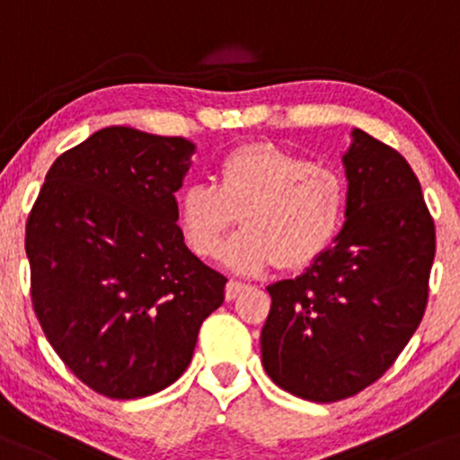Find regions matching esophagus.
<instances>
[{
  "instance_id": "34e87169",
  "label": "esophagus",
  "mask_w": 460,
  "mask_h": 460,
  "mask_svg": "<svg viewBox=\"0 0 460 460\" xmlns=\"http://www.w3.org/2000/svg\"><path fill=\"white\" fill-rule=\"evenodd\" d=\"M245 288V285L243 282H236V280H230L228 285H226V299H228V302H232V299H234L236 296H239L241 291H243Z\"/></svg>"
}]
</instances>
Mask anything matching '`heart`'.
Returning a JSON list of instances; mask_svg holds the SVG:
<instances>
[{"label": "heart", "mask_w": 460, "mask_h": 460, "mask_svg": "<svg viewBox=\"0 0 460 460\" xmlns=\"http://www.w3.org/2000/svg\"><path fill=\"white\" fill-rule=\"evenodd\" d=\"M241 215L245 226L224 252L232 271L313 265L337 239L345 182L337 169L271 143H245L217 164V184H190L178 198V228L199 258H217Z\"/></svg>", "instance_id": "heart-1"}]
</instances>
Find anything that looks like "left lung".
<instances>
[{"label":"left lung","mask_w":460,"mask_h":460,"mask_svg":"<svg viewBox=\"0 0 460 460\" xmlns=\"http://www.w3.org/2000/svg\"><path fill=\"white\" fill-rule=\"evenodd\" d=\"M341 232L296 280L267 287L262 365L280 389L339 402L380 378L428 304L435 221L400 152L354 128Z\"/></svg>","instance_id":"left-lung-1"}]
</instances>
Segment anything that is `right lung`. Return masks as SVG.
<instances>
[{
    "mask_svg": "<svg viewBox=\"0 0 460 460\" xmlns=\"http://www.w3.org/2000/svg\"><path fill=\"white\" fill-rule=\"evenodd\" d=\"M195 146L112 126L51 164L25 226L32 304L77 378L112 400L158 394L193 358L226 278L184 245L175 190Z\"/></svg>",
    "mask_w": 460,
    "mask_h": 460,
    "instance_id": "right-lung-1",
    "label": "right lung"
}]
</instances>
